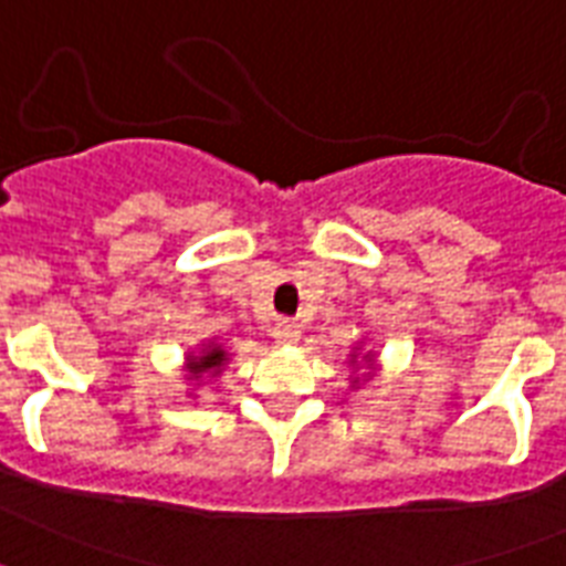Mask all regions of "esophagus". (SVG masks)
I'll use <instances>...</instances> for the list:
<instances>
[{"label": "esophagus", "instance_id": "esophagus-1", "mask_svg": "<svg viewBox=\"0 0 566 566\" xmlns=\"http://www.w3.org/2000/svg\"><path fill=\"white\" fill-rule=\"evenodd\" d=\"M300 337H302V326L296 323V319H279L275 323V340L284 346H293V344H300Z\"/></svg>", "mask_w": 566, "mask_h": 566}]
</instances>
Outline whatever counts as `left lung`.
I'll use <instances>...</instances> for the list:
<instances>
[{
  "instance_id": "8db88e82",
  "label": "left lung",
  "mask_w": 566,
  "mask_h": 566,
  "mask_svg": "<svg viewBox=\"0 0 566 566\" xmlns=\"http://www.w3.org/2000/svg\"><path fill=\"white\" fill-rule=\"evenodd\" d=\"M364 366L368 370L364 377H355L354 370ZM349 370H353V387L361 381V378H373V370H376V353L373 349H364V340L361 344L353 346V353H349Z\"/></svg>"
}]
</instances>
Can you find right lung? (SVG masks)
Segmentation results:
<instances>
[{
  "instance_id": "right-lung-1",
  "label": "right lung",
  "mask_w": 566,
  "mask_h": 566,
  "mask_svg": "<svg viewBox=\"0 0 566 566\" xmlns=\"http://www.w3.org/2000/svg\"><path fill=\"white\" fill-rule=\"evenodd\" d=\"M231 361L229 346H222L217 337L213 340H202L199 346H193L188 355H185V373H188V381H193L196 387L205 385L202 378H217L226 364Z\"/></svg>"
}]
</instances>
